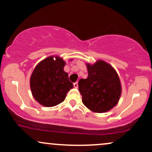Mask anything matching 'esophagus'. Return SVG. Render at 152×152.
<instances>
[{"instance_id": "obj_1", "label": "esophagus", "mask_w": 152, "mask_h": 152, "mask_svg": "<svg viewBox=\"0 0 152 152\" xmlns=\"http://www.w3.org/2000/svg\"><path fill=\"white\" fill-rule=\"evenodd\" d=\"M74 88H78V82H75V83H74Z\"/></svg>"}]
</instances>
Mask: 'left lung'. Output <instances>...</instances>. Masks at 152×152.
<instances>
[{
	"label": "left lung",
	"instance_id": "left-lung-1",
	"mask_svg": "<svg viewBox=\"0 0 152 152\" xmlns=\"http://www.w3.org/2000/svg\"><path fill=\"white\" fill-rule=\"evenodd\" d=\"M86 66L88 78L78 81L82 102L94 112H106L117 104L121 96L119 77L114 68L102 60Z\"/></svg>",
	"mask_w": 152,
	"mask_h": 152
}]
</instances>
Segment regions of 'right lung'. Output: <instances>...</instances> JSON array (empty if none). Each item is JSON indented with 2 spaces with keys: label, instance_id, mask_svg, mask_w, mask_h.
<instances>
[{
  "label": "right lung",
  "instance_id": "1",
  "mask_svg": "<svg viewBox=\"0 0 152 152\" xmlns=\"http://www.w3.org/2000/svg\"><path fill=\"white\" fill-rule=\"evenodd\" d=\"M41 61L33 71L30 79L31 92L41 105L52 107L61 104L74 87L69 75L64 71L66 63L56 56Z\"/></svg>",
  "mask_w": 152,
  "mask_h": 152
}]
</instances>
